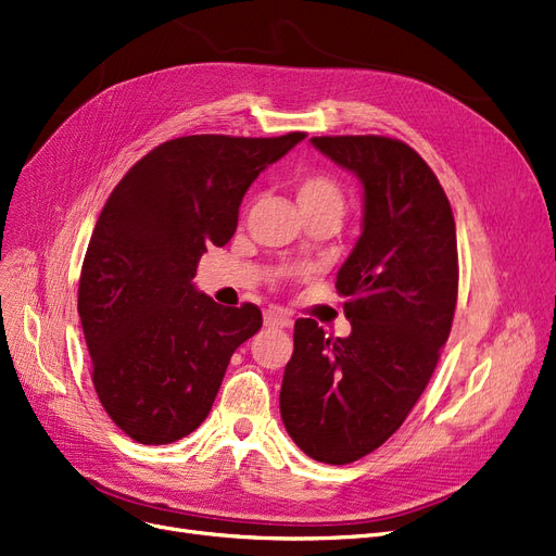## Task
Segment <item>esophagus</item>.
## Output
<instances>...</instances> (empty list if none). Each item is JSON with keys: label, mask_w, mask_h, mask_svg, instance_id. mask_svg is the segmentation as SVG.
I'll return each mask as SVG.
<instances>
[{"label": "esophagus", "mask_w": 556, "mask_h": 556, "mask_svg": "<svg viewBox=\"0 0 556 556\" xmlns=\"http://www.w3.org/2000/svg\"><path fill=\"white\" fill-rule=\"evenodd\" d=\"M263 323L265 327H291L293 316L286 309H279V306H270V309H265L263 314Z\"/></svg>", "instance_id": "1"}]
</instances>
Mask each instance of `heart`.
I'll use <instances>...</instances> for the list:
<instances>
[{"label": "heart", "instance_id": "1", "mask_svg": "<svg viewBox=\"0 0 556 556\" xmlns=\"http://www.w3.org/2000/svg\"><path fill=\"white\" fill-rule=\"evenodd\" d=\"M295 199L302 213H312V211H332L339 213L343 211V190L332 178L330 174H304L295 182Z\"/></svg>", "mask_w": 556, "mask_h": 556}]
</instances>
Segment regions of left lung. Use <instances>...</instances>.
Segmentation results:
<instances>
[{
  "mask_svg": "<svg viewBox=\"0 0 556 556\" xmlns=\"http://www.w3.org/2000/svg\"><path fill=\"white\" fill-rule=\"evenodd\" d=\"M364 188L362 236L337 275L353 332L300 318L279 407L293 442L348 465L392 438L433 376L458 300L456 222L433 169L378 135L312 137Z\"/></svg>",
  "mask_w": 556,
  "mask_h": 556,
  "instance_id": "1",
  "label": "left lung"
}]
</instances>
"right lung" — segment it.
<instances>
[{
	"mask_svg": "<svg viewBox=\"0 0 556 556\" xmlns=\"http://www.w3.org/2000/svg\"><path fill=\"white\" fill-rule=\"evenodd\" d=\"M304 132L190 135L143 155L102 208L79 275L77 312L96 394L139 444L201 426L256 304L222 306L192 283L201 254L231 240L244 192Z\"/></svg>",
	"mask_w": 556,
	"mask_h": 556,
	"instance_id": "right-lung-1",
	"label": "right lung"
}]
</instances>
